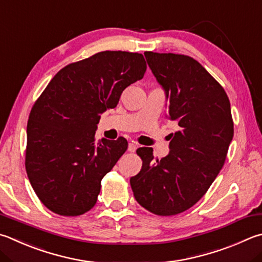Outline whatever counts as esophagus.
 <instances>
[{
	"label": "esophagus",
	"instance_id": "34e87169",
	"mask_svg": "<svg viewBox=\"0 0 262 262\" xmlns=\"http://www.w3.org/2000/svg\"><path fill=\"white\" fill-rule=\"evenodd\" d=\"M137 147H139V145H137L135 142H130V143L128 144V151H129V152H135Z\"/></svg>",
	"mask_w": 262,
	"mask_h": 262
}]
</instances>
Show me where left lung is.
<instances>
[{"mask_svg": "<svg viewBox=\"0 0 262 262\" xmlns=\"http://www.w3.org/2000/svg\"><path fill=\"white\" fill-rule=\"evenodd\" d=\"M147 65L167 101L172 133L169 154L154 160L151 147L137 149L143 166L130 178L141 206L158 215H175L193 206L225 164L234 136L227 94L197 60L177 54L144 52Z\"/></svg>", "mask_w": 262, "mask_h": 262, "instance_id": "8db88e82", "label": "left lung"}]
</instances>
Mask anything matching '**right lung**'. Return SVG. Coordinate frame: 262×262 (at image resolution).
Instances as JSON below:
<instances>
[{
    "label": "right lung",
    "mask_w": 262,
    "mask_h": 262,
    "mask_svg": "<svg viewBox=\"0 0 262 262\" xmlns=\"http://www.w3.org/2000/svg\"><path fill=\"white\" fill-rule=\"evenodd\" d=\"M145 71L142 54L98 52L61 69L33 105L25 166L32 188L50 211L75 216L96 204L102 179L128 147L123 137L95 141L99 119Z\"/></svg>",
    "instance_id": "obj_1"
}]
</instances>
